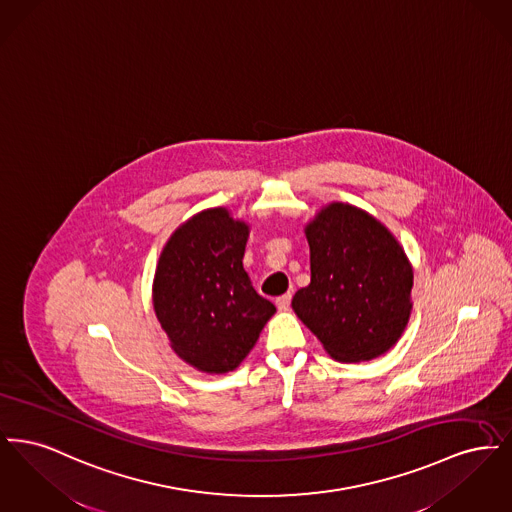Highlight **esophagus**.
Segmentation results:
<instances>
[{
  "mask_svg": "<svg viewBox=\"0 0 512 512\" xmlns=\"http://www.w3.org/2000/svg\"><path fill=\"white\" fill-rule=\"evenodd\" d=\"M292 303V293H284L280 297H276V307L278 309H288Z\"/></svg>",
  "mask_w": 512,
  "mask_h": 512,
  "instance_id": "obj_1",
  "label": "esophagus"
}]
</instances>
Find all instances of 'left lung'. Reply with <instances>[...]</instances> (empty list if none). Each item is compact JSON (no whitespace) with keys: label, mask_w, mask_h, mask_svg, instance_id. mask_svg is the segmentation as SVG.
Masks as SVG:
<instances>
[{"label":"left lung","mask_w":512,"mask_h":512,"mask_svg":"<svg viewBox=\"0 0 512 512\" xmlns=\"http://www.w3.org/2000/svg\"><path fill=\"white\" fill-rule=\"evenodd\" d=\"M305 236L311 284L292 307L330 357L361 363L401 338L413 309V267L390 230L363 209L330 203Z\"/></svg>","instance_id":"left-lung-1"}]
</instances>
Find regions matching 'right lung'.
I'll return each mask as SVG.
<instances>
[{"mask_svg": "<svg viewBox=\"0 0 512 512\" xmlns=\"http://www.w3.org/2000/svg\"><path fill=\"white\" fill-rule=\"evenodd\" d=\"M247 236L244 220L215 207L176 228L159 257L155 315L174 353L201 372L234 370L276 313L244 270Z\"/></svg>", "mask_w": 512, "mask_h": 512, "instance_id": "1", "label": "right lung"}]
</instances>
